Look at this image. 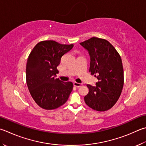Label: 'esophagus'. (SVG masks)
Returning <instances> with one entry per match:
<instances>
[{"label": "esophagus", "mask_w": 146, "mask_h": 146, "mask_svg": "<svg viewBox=\"0 0 146 146\" xmlns=\"http://www.w3.org/2000/svg\"><path fill=\"white\" fill-rule=\"evenodd\" d=\"M73 84H74V86L77 87V88L80 87V86H81L82 85L81 83H78V82H74Z\"/></svg>", "instance_id": "obj_1"}]
</instances>
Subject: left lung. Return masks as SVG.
Returning a JSON list of instances; mask_svg holds the SVG:
<instances>
[{"label":"left lung","mask_w":146,"mask_h":146,"mask_svg":"<svg viewBox=\"0 0 146 146\" xmlns=\"http://www.w3.org/2000/svg\"><path fill=\"white\" fill-rule=\"evenodd\" d=\"M90 56V72L98 81L95 86L87 84L89 92L84 102L90 108L106 111L119 99L124 83L122 60L109 41L97 37L81 42Z\"/></svg>","instance_id":"8db88e82"}]
</instances>
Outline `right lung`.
Returning a JSON list of instances; mask_svg holds the SVG:
<instances>
[{
    "label": "right lung",
    "instance_id": "right-lung-1",
    "mask_svg": "<svg viewBox=\"0 0 146 146\" xmlns=\"http://www.w3.org/2000/svg\"><path fill=\"white\" fill-rule=\"evenodd\" d=\"M73 46L44 40L37 44L30 53L26 67L27 84L32 97L41 108L56 109L69 97L72 82L60 80L56 74L62 56Z\"/></svg>",
    "mask_w": 146,
    "mask_h": 146
}]
</instances>
